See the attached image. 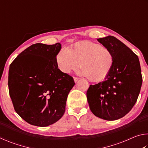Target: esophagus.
I'll return each instance as SVG.
<instances>
[{
  "label": "esophagus",
  "mask_w": 148,
  "mask_h": 148,
  "mask_svg": "<svg viewBox=\"0 0 148 148\" xmlns=\"http://www.w3.org/2000/svg\"><path fill=\"white\" fill-rule=\"evenodd\" d=\"M79 79V77H74V82H77V80H78Z\"/></svg>",
  "instance_id": "obj_1"
}]
</instances>
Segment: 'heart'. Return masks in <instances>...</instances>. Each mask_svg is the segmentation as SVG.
I'll return each instance as SVG.
<instances>
[{
  "mask_svg": "<svg viewBox=\"0 0 148 148\" xmlns=\"http://www.w3.org/2000/svg\"><path fill=\"white\" fill-rule=\"evenodd\" d=\"M56 59L59 69L65 74L76 71L80 64L81 74L94 82L106 79L114 64L111 50L88 40L77 42L69 49H61Z\"/></svg>",
  "mask_w": 148,
  "mask_h": 148,
  "instance_id": "b5f03b06",
  "label": "heart"
}]
</instances>
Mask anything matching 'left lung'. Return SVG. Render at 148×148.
I'll return each instance as SVG.
<instances>
[{"label":"left lung","mask_w":148,"mask_h":148,"mask_svg":"<svg viewBox=\"0 0 148 148\" xmlns=\"http://www.w3.org/2000/svg\"><path fill=\"white\" fill-rule=\"evenodd\" d=\"M97 40L111 50L114 64L104 81L90 85L87 99L95 116L114 121L128 114L136 102L142 84L141 68L136 55L116 37Z\"/></svg>","instance_id":"1"}]
</instances>
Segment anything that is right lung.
I'll return each mask as SVG.
<instances>
[{
    "instance_id": "add662e5",
    "label": "right lung",
    "mask_w": 148,
    "mask_h": 148,
    "mask_svg": "<svg viewBox=\"0 0 148 148\" xmlns=\"http://www.w3.org/2000/svg\"><path fill=\"white\" fill-rule=\"evenodd\" d=\"M60 43L32 44L10 66L8 89L17 114L28 123L47 127L63 116L73 77L58 69Z\"/></svg>"
}]
</instances>
